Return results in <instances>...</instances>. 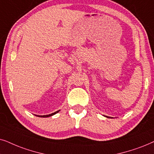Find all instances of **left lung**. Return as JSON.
<instances>
[{
  "mask_svg": "<svg viewBox=\"0 0 154 154\" xmlns=\"http://www.w3.org/2000/svg\"><path fill=\"white\" fill-rule=\"evenodd\" d=\"M105 117H106V118H110V117H108V116H104Z\"/></svg>",
  "mask_w": 154,
  "mask_h": 154,
  "instance_id": "left-lung-1",
  "label": "left lung"
}]
</instances>
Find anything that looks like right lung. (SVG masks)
Listing matches in <instances>:
<instances>
[{
  "label": "right lung",
  "mask_w": 154,
  "mask_h": 154,
  "mask_svg": "<svg viewBox=\"0 0 154 154\" xmlns=\"http://www.w3.org/2000/svg\"><path fill=\"white\" fill-rule=\"evenodd\" d=\"M60 110H58V111H56L55 112H53V113L49 114V115H46V116H38V115H34V116H37V117H40V118H48V117H51V116H53V115L58 113V112L60 111Z\"/></svg>",
  "instance_id": "right-lung-1"
}]
</instances>
